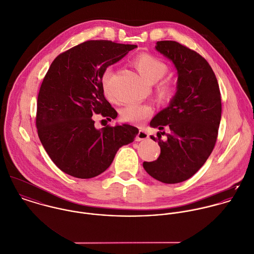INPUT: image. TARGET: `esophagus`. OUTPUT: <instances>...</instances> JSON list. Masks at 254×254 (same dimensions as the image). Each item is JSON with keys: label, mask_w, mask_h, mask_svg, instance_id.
<instances>
[{"label": "esophagus", "mask_w": 254, "mask_h": 254, "mask_svg": "<svg viewBox=\"0 0 254 254\" xmlns=\"http://www.w3.org/2000/svg\"><path fill=\"white\" fill-rule=\"evenodd\" d=\"M148 137H149V135H148V133L146 132V130H144V129H139V131H138V133H137L135 139H136V141H141V140L147 139Z\"/></svg>", "instance_id": "1"}]
</instances>
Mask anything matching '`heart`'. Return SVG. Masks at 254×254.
I'll list each match as a JSON object with an SVG mask.
<instances>
[{
    "label": "heart",
    "mask_w": 254,
    "mask_h": 254,
    "mask_svg": "<svg viewBox=\"0 0 254 254\" xmlns=\"http://www.w3.org/2000/svg\"><path fill=\"white\" fill-rule=\"evenodd\" d=\"M132 64L139 74L151 83L161 79L168 71V66L165 63L148 53H142L135 57ZM111 75V70L107 69L102 76V87L105 94L110 93ZM176 90L177 85L171 80L159 81L155 86L156 97L162 102L172 99ZM151 113L152 107L148 104H128L121 111V120L127 124L139 125L143 123Z\"/></svg>",
    "instance_id": "b5f03b06"
}]
</instances>
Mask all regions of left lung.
<instances>
[{
  "label": "left lung",
  "instance_id": "8db88e82",
  "mask_svg": "<svg viewBox=\"0 0 254 254\" xmlns=\"http://www.w3.org/2000/svg\"><path fill=\"white\" fill-rule=\"evenodd\" d=\"M156 50L169 58L178 70L177 93L170 106L158 113L150 127L157 133L160 156L144 162L145 171L164 184L191 178L206 162L216 144L222 102L216 75L197 52L176 41H158ZM167 128L168 133L162 132ZM165 134L167 140L160 137Z\"/></svg>",
  "mask_w": 254,
  "mask_h": 254
}]
</instances>
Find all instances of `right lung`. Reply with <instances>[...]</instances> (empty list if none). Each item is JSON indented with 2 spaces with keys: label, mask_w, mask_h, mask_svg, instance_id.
<instances>
[{
  "label": "right lung",
  "mask_w": 254,
  "mask_h": 254,
  "mask_svg": "<svg viewBox=\"0 0 254 254\" xmlns=\"http://www.w3.org/2000/svg\"><path fill=\"white\" fill-rule=\"evenodd\" d=\"M136 45L89 40L60 54L40 86L36 127L55 165L78 179L106 171L123 145L133 141L138 129L129 125L96 129L92 116L108 121L118 114L106 100L101 79L106 68Z\"/></svg>",
  "instance_id": "add662e5"
}]
</instances>
